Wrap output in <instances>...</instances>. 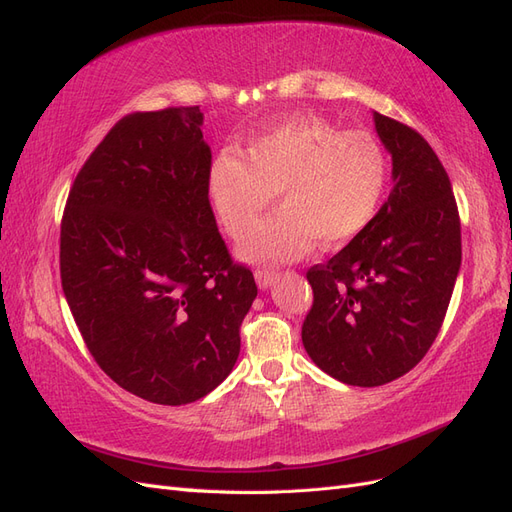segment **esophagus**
Instances as JSON below:
<instances>
[{
  "label": "esophagus",
  "mask_w": 512,
  "mask_h": 512,
  "mask_svg": "<svg viewBox=\"0 0 512 512\" xmlns=\"http://www.w3.org/2000/svg\"><path fill=\"white\" fill-rule=\"evenodd\" d=\"M256 282H258V286L260 288H269V286H273L275 284V280L277 277H280V273H277L275 269H271V267H260V269H256Z\"/></svg>",
  "instance_id": "34e87169"
}]
</instances>
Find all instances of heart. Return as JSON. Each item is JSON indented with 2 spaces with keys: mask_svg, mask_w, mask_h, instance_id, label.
I'll use <instances>...</instances> for the list:
<instances>
[{
  "mask_svg": "<svg viewBox=\"0 0 512 512\" xmlns=\"http://www.w3.org/2000/svg\"><path fill=\"white\" fill-rule=\"evenodd\" d=\"M391 160L378 136L294 115L252 138L245 156L220 151L207 173V200L232 239L243 237L275 192L282 209L239 245L245 260H294L318 241L342 247L374 222L389 188Z\"/></svg>",
  "mask_w": 512,
  "mask_h": 512,
  "instance_id": "obj_1",
  "label": "heart"
}]
</instances>
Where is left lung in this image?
Segmentation results:
<instances>
[{
	"mask_svg": "<svg viewBox=\"0 0 512 512\" xmlns=\"http://www.w3.org/2000/svg\"><path fill=\"white\" fill-rule=\"evenodd\" d=\"M393 190L359 237L307 271L301 337L312 361L352 386L391 382L438 337L461 267V222L442 162L410 126L374 113Z\"/></svg>",
	"mask_w": 512,
	"mask_h": 512,
	"instance_id": "left-lung-1",
	"label": "left lung"
}]
</instances>
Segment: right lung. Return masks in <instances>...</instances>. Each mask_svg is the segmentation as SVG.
Segmentation results:
<instances>
[{"mask_svg": "<svg viewBox=\"0 0 512 512\" xmlns=\"http://www.w3.org/2000/svg\"><path fill=\"white\" fill-rule=\"evenodd\" d=\"M198 106L119 119L76 175L59 237L61 288L104 374L151 404L205 397L237 363L258 288L207 200Z\"/></svg>", "mask_w": 512, "mask_h": 512, "instance_id": "obj_1", "label": "right lung"}]
</instances>
